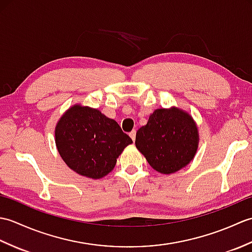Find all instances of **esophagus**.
Masks as SVG:
<instances>
[{"label": "esophagus", "instance_id": "esophagus-1", "mask_svg": "<svg viewBox=\"0 0 252 252\" xmlns=\"http://www.w3.org/2000/svg\"><path fill=\"white\" fill-rule=\"evenodd\" d=\"M135 135H136V131L135 130H133V131L130 132V136H131V138L133 140V142L135 141Z\"/></svg>", "mask_w": 252, "mask_h": 252}]
</instances>
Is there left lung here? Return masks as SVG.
Here are the masks:
<instances>
[{
	"label": "left lung",
	"mask_w": 252,
	"mask_h": 252,
	"mask_svg": "<svg viewBox=\"0 0 252 252\" xmlns=\"http://www.w3.org/2000/svg\"><path fill=\"white\" fill-rule=\"evenodd\" d=\"M199 135L191 116L180 108L156 109L137 130L136 148L151 167L162 174L186 167L198 148Z\"/></svg>",
	"instance_id": "1"
}]
</instances>
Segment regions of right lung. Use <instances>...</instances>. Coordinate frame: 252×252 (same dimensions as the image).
<instances>
[{
  "mask_svg": "<svg viewBox=\"0 0 252 252\" xmlns=\"http://www.w3.org/2000/svg\"><path fill=\"white\" fill-rule=\"evenodd\" d=\"M55 143L69 168L90 179H100L115 168L131 137L97 109L74 105L55 127Z\"/></svg>",
  "mask_w": 252,
  "mask_h": 252,
  "instance_id": "add662e5",
  "label": "right lung"
}]
</instances>
